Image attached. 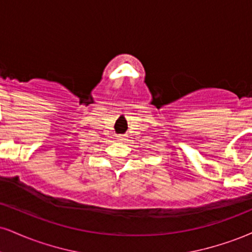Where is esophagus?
Segmentation results:
<instances>
[{
    "label": "esophagus",
    "instance_id": "esophagus-1",
    "mask_svg": "<svg viewBox=\"0 0 252 252\" xmlns=\"http://www.w3.org/2000/svg\"><path fill=\"white\" fill-rule=\"evenodd\" d=\"M117 139H118V141H124V139H126V136H124V135H118L117 136Z\"/></svg>",
    "mask_w": 252,
    "mask_h": 252
}]
</instances>
